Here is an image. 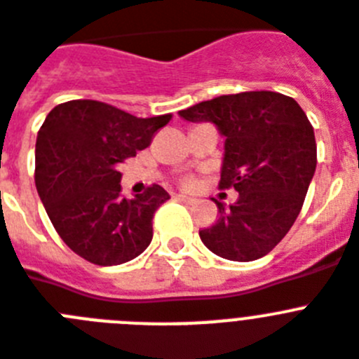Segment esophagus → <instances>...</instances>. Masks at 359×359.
I'll return each instance as SVG.
<instances>
[{
  "instance_id": "34e87169",
  "label": "esophagus",
  "mask_w": 359,
  "mask_h": 359,
  "mask_svg": "<svg viewBox=\"0 0 359 359\" xmlns=\"http://www.w3.org/2000/svg\"><path fill=\"white\" fill-rule=\"evenodd\" d=\"M177 198H179V201H182V203H188V204H194L195 201H197V198L188 197V195H177Z\"/></svg>"
}]
</instances>
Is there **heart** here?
<instances>
[{
	"instance_id": "obj_1",
	"label": "heart",
	"mask_w": 359,
	"mask_h": 359,
	"mask_svg": "<svg viewBox=\"0 0 359 359\" xmlns=\"http://www.w3.org/2000/svg\"><path fill=\"white\" fill-rule=\"evenodd\" d=\"M180 184L184 186V188H191L194 186V179L191 177H184V179H180Z\"/></svg>"
}]
</instances>
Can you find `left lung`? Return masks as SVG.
Returning <instances> with one entry per match:
<instances>
[{
  "label": "left lung",
  "mask_w": 359,
  "mask_h": 359,
  "mask_svg": "<svg viewBox=\"0 0 359 359\" xmlns=\"http://www.w3.org/2000/svg\"><path fill=\"white\" fill-rule=\"evenodd\" d=\"M179 114L210 120L226 137L219 188L239 191L219 219L198 231L219 257L255 261L272 252L296 222L318 162L312 123L294 98L273 91L222 95Z\"/></svg>",
  "instance_id": "1"
}]
</instances>
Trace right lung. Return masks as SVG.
Here are the masks:
<instances>
[{
	"mask_svg": "<svg viewBox=\"0 0 359 359\" xmlns=\"http://www.w3.org/2000/svg\"><path fill=\"white\" fill-rule=\"evenodd\" d=\"M170 114L138 118L98 100L56 105L36 138V189L69 248L100 266L128 263L153 239V217L170 198L153 184L126 198L120 164L146 149Z\"/></svg>",
	"mask_w": 359,
	"mask_h": 359,
	"instance_id": "obj_1",
	"label": "right lung"
}]
</instances>
